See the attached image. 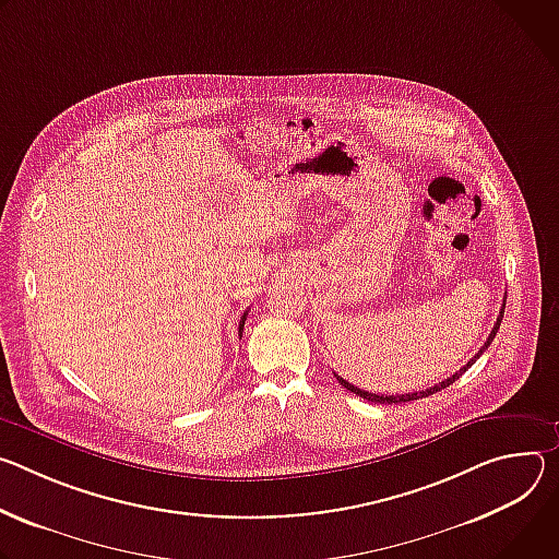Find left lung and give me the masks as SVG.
<instances>
[{
    "instance_id": "1",
    "label": "left lung",
    "mask_w": 559,
    "mask_h": 559,
    "mask_svg": "<svg viewBox=\"0 0 559 559\" xmlns=\"http://www.w3.org/2000/svg\"><path fill=\"white\" fill-rule=\"evenodd\" d=\"M504 306L507 304H502V308H500V316H498V322H495V326H492V331H490V335H488V340L484 342V346L473 355V359L466 364V366H462L455 376H451V378H447L444 382H440V384H436V386H430V389H426V391H415V393H406V395H376V393H368V391H361V389H357V386H353V384H348L346 380H342L340 376H335L337 380H340V384L346 389V391H350V393H355V395H359V397H364V400H368V402H376V404H402V402H413V400H421V397H428V395H432V393H438V391H442V389H447V386H451L455 380H460L466 370L479 359V355L490 346V342L495 340V335H498V331H500V324H502V318H504Z\"/></svg>"
}]
</instances>
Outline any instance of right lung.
Instances as JSON below:
<instances>
[{"instance_id": "right-lung-1", "label": "right lung", "mask_w": 559, "mask_h": 559, "mask_svg": "<svg viewBox=\"0 0 559 559\" xmlns=\"http://www.w3.org/2000/svg\"><path fill=\"white\" fill-rule=\"evenodd\" d=\"M246 316H248V311L241 316V320H239V337H241V331H243V322H246Z\"/></svg>"}]
</instances>
